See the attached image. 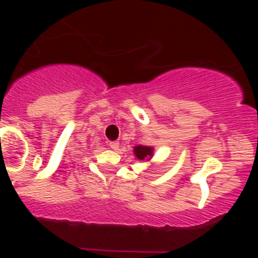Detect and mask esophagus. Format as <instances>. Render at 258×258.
Returning <instances> with one entry per match:
<instances>
[{
  "mask_svg": "<svg viewBox=\"0 0 258 258\" xmlns=\"http://www.w3.org/2000/svg\"><path fill=\"white\" fill-rule=\"evenodd\" d=\"M108 146L111 147L112 150H117L118 149V146H120V143L117 142V141H113V142H109Z\"/></svg>",
  "mask_w": 258,
  "mask_h": 258,
  "instance_id": "1",
  "label": "esophagus"
}]
</instances>
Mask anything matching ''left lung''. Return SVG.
Wrapping results in <instances>:
<instances>
[{"mask_svg":"<svg viewBox=\"0 0 258 258\" xmlns=\"http://www.w3.org/2000/svg\"><path fill=\"white\" fill-rule=\"evenodd\" d=\"M134 155H136L140 160H145L146 157L152 156V149L147 146H136L134 147Z\"/></svg>","mask_w":258,"mask_h":258,"instance_id":"1","label":"left lung"}]
</instances>
